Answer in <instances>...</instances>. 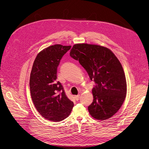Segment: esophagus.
Masks as SVG:
<instances>
[{
	"mask_svg": "<svg viewBox=\"0 0 149 149\" xmlns=\"http://www.w3.org/2000/svg\"><path fill=\"white\" fill-rule=\"evenodd\" d=\"M79 95H77V96H75V100L77 101V100H79Z\"/></svg>",
	"mask_w": 149,
	"mask_h": 149,
	"instance_id": "34e87169",
	"label": "esophagus"
}]
</instances>
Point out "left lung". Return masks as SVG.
Instances as JSON below:
<instances>
[{
    "mask_svg": "<svg viewBox=\"0 0 149 149\" xmlns=\"http://www.w3.org/2000/svg\"><path fill=\"white\" fill-rule=\"evenodd\" d=\"M70 56L86 70L95 86L93 101L88 107L90 114L98 120L114 115L123 104L127 94V82L120 62L113 53L95 45L76 44Z\"/></svg>",
    "mask_w": 149,
    "mask_h": 149,
    "instance_id": "left-lung-1",
    "label": "left lung"
}]
</instances>
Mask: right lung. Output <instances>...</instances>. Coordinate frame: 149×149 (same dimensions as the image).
<instances>
[{
  "label": "right lung",
  "mask_w": 149,
  "mask_h": 149,
  "mask_svg": "<svg viewBox=\"0 0 149 149\" xmlns=\"http://www.w3.org/2000/svg\"><path fill=\"white\" fill-rule=\"evenodd\" d=\"M71 47L55 45L43 50L36 58L30 74V93L36 109L43 117L54 122L67 118L74 106L61 83L56 81L58 66Z\"/></svg>",
  "instance_id": "add662e5"
}]
</instances>
